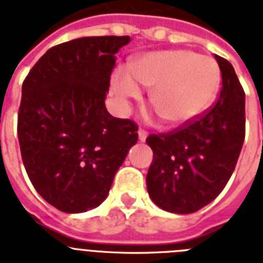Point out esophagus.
Listing matches in <instances>:
<instances>
[{"label":"esophagus","mask_w":263,"mask_h":263,"mask_svg":"<svg viewBox=\"0 0 263 263\" xmlns=\"http://www.w3.org/2000/svg\"><path fill=\"white\" fill-rule=\"evenodd\" d=\"M138 135H139V140H140V142H146V139H147V136H148V134H147V131H144V129H139Z\"/></svg>","instance_id":"esophagus-1"}]
</instances>
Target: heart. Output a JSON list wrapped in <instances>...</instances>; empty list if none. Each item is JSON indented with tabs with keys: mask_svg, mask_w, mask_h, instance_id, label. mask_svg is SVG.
<instances>
[{
	"mask_svg": "<svg viewBox=\"0 0 263 263\" xmlns=\"http://www.w3.org/2000/svg\"><path fill=\"white\" fill-rule=\"evenodd\" d=\"M221 81L213 58L191 50L147 52L129 63V71L117 69L112 87L121 102L139 100L138 82L151 87L150 101L163 120L173 127L193 123L213 102Z\"/></svg>",
	"mask_w": 263,
	"mask_h": 263,
	"instance_id": "obj_1",
	"label": "heart"
}]
</instances>
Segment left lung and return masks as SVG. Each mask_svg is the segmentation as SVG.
<instances>
[{
  "label": "left lung",
  "instance_id": "left-lung-1",
  "mask_svg": "<svg viewBox=\"0 0 263 263\" xmlns=\"http://www.w3.org/2000/svg\"><path fill=\"white\" fill-rule=\"evenodd\" d=\"M215 59L221 71L216 104L191 124L146 140L154 153L147 191L167 212L193 213L213 201L227 185L242 150L245 91L231 63L219 55Z\"/></svg>",
  "mask_w": 263,
  "mask_h": 263
}]
</instances>
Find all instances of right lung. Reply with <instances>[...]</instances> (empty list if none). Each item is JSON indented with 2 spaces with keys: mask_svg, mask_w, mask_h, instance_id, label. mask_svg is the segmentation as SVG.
I'll return each mask as SVG.
<instances>
[{
  "mask_svg": "<svg viewBox=\"0 0 263 263\" xmlns=\"http://www.w3.org/2000/svg\"><path fill=\"white\" fill-rule=\"evenodd\" d=\"M129 36H90L55 46L23 83L17 134L36 192L66 213L106 198L138 142V125L105 106L116 54Z\"/></svg>",
  "mask_w": 263,
  "mask_h": 263,
  "instance_id": "obj_1",
  "label": "right lung"
}]
</instances>
